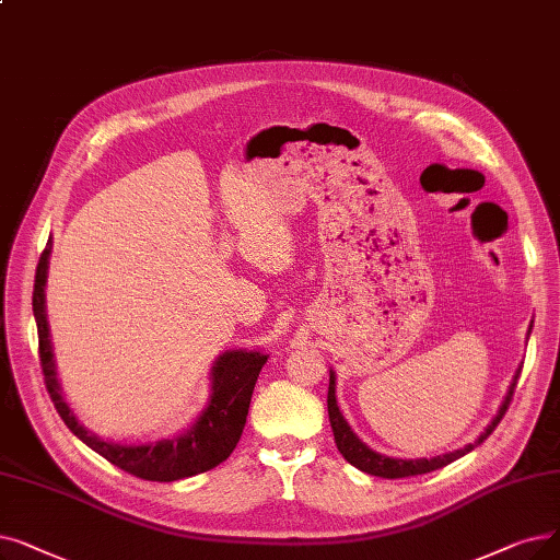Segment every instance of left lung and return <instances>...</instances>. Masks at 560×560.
<instances>
[{"label":"left lung","mask_w":560,"mask_h":560,"mask_svg":"<svg viewBox=\"0 0 560 560\" xmlns=\"http://www.w3.org/2000/svg\"><path fill=\"white\" fill-rule=\"evenodd\" d=\"M520 373H522V366L517 369V373L513 377V384H510V388H508V396H505L503 405L499 407V415L492 419L488 430H485L474 444L459 448L455 453L436 455V457H430V459H425V457L423 459H396V457H388V455H380V453H375L373 448H369L366 444H363L359 436L350 430V425L346 423L343 415H340V409L336 405V384H334V373H331L329 375V394H327V411H329V423H331V432H334V442H336L340 455H343L352 467L366 471L371 476H380V478H407V476H419V474H430L434 469H442V467L451 465V462H455L457 457L467 455L469 451L480 446L494 432V428L501 423L503 415H505L508 407H510V400H513Z\"/></svg>","instance_id":"left-lung-1"}]
</instances>
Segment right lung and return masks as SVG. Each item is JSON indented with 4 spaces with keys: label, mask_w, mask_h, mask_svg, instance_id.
I'll return each mask as SVG.
<instances>
[{
    "label": "right lung",
    "mask_w": 560,
    "mask_h": 560,
    "mask_svg": "<svg viewBox=\"0 0 560 560\" xmlns=\"http://www.w3.org/2000/svg\"><path fill=\"white\" fill-rule=\"evenodd\" d=\"M47 258H50V245H47L36 265L34 279V318L38 327V357L45 388L50 394L59 417L70 428L72 434L93 448L112 465L124 469L143 480L172 482L180 478L197 476L210 471L212 467L224 462L240 442V434L245 430L249 402L260 369L265 366L267 354L247 352V350H229L212 366V396L203 415L197 419L187 432L162 440L155 444H114L101 436L86 432L78 419L72 417L70 407L61 398V388L55 373L50 334H47L45 318V279H47Z\"/></svg>",
    "instance_id": "add662e5"
}]
</instances>
